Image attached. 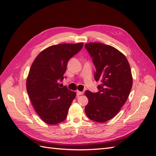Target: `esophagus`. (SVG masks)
<instances>
[{"mask_svg": "<svg viewBox=\"0 0 156 156\" xmlns=\"http://www.w3.org/2000/svg\"><path fill=\"white\" fill-rule=\"evenodd\" d=\"M83 94V92H81V91H77V95L79 96V95H81Z\"/></svg>", "mask_w": 156, "mask_h": 156, "instance_id": "esophagus-1", "label": "esophagus"}]
</instances>
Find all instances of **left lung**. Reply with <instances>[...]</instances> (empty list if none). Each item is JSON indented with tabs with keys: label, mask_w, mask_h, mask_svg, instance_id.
<instances>
[{
	"label": "left lung",
	"mask_w": 156,
	"mask_h": 156,
	"mask_svg": "<svg viewBox=\"0 0 156 156\" xmlns=\"http://www.w3.org/2000/svg\"><path fill=\"white\" fill-rule=\"evenodd\" d=\"M95 67V79L99 81V91H86L89 99L86 115L94 122L103 123L119 113L129 97L133 85L127 58L115 47L101 43H86Z\"/></svg>",
	"instance_id": "obj_1"
}]
</instances>
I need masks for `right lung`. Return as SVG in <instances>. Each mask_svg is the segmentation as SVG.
<instances>
[{
	"label": "right lung",
	"mask_w": 156,
	"mask_h": 156,
	"mask_svg": "<svg viewBox=\"0 0 156 156\" xmlns=\"http://www.w3.org/2000/svg\"><path fill=\"white\" fill-rule=\"evenodd\" d=\"M83 43L58 44L43 50L31 65L27 90L37 113L44 123H59L66 119L76 92L61 88L69 60L80 51Z\"/></svg>",
	"instance_id": "obj_1"
}]
</instances>
